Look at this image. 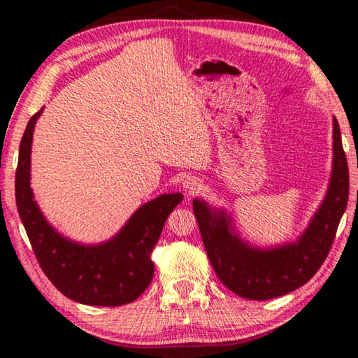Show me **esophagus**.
Wrapping results in <instances>:
<instances>
[{
  "mask_svg": "<svg viewBox=\"0 0 358 358\" xmlns=\"http://www.w3.org/2000/svg\"><path fill=\"white\" fill-rule=\"evenodd\" d=\"M201 187H202V183H201V180L199 178H196V177H186L185 180H183V189L189 194H194V192H197V191H201Z\"/></svg>",
  "mask_w": 358,
  "mask_h": 358,
  "instance_id": "34e87169",
  "label": "esophagus"
}]
</instances>
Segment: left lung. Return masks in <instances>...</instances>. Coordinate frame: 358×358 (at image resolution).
<instances>
[{"label":"left lung","instance_id":"1","mask_svg":"<svg viewBox=\"0 0 358 358\" xmlns=\"http://www.w3.org/2000/svg\"><path fill=\"white\" fill-rule=\"evenodd\" d=\"M349 197V167L341 132L333 118V171L329 192L305 234L286 246L260 251L246 246L229 230L226 220L207 203L194 201L202 241L220 281L243 299L270 300L301 287L324 264L331 250Z\"/></svg>","mask_w":358,"mask_h":358}]
</instances>
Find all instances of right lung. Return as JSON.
<instances>
[{
  "label": "right lung",
  "mask_w": 358,
  "mask_h": 358,
  "mask_svg": "<svg viewBox=\"0 0 358 358\" xmlns=\"http://www.w3.org/2000/svg\"><path fill=\"white\" fill-rule=\"evenodd\" d=\"M39 115L41 110L29 118L20 142L15 201L42 271L59 292L83 305L121 306L134 301L153 280L151 252L183 194H162L142 205L107 243L82 246L63 238L44 220L29 187V153Z\"/></svg>",
  "instance_id": "obj_1"
}]
</instances>
